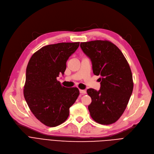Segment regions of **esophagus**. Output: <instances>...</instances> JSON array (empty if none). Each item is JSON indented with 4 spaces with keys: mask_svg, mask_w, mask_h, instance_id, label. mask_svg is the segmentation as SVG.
Returning <instances> with one entry per match:
<instances>
[{
    "mask_svg": "<svg viewBox=\"0 0 154 154\" xmlns=\"http://www.w3.org/2000/svg\"><path fill=\"white\" fill-rule=\"evenodd\" d=\"M79 91H80V93L81 94H86V91H85V90H79Z\"/></svg>",
    "mask_w": 154,
    "mask_h": 154,
    "instance_id": "1",
    "label": "esophagus"
}]
</instances>
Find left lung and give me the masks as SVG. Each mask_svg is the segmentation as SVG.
<instances>
[{
  "label": "left lung",
  "instance_id": "obj_1",
  "mask_svg": "<svg viewBox=\"0 0 154 154\" xmlns=\"http://www.w3.org/2000/svg\"><path fill=\"white\" fill-rule=\"evenodd\" d=\"M83 52L92 62L94 74L100 75V88H88L92 102L88 109L96 122H116L125 110L133 91L132 72L122 52L108 40L81 42Z\"/></svg>",
  "mask_w": 154,
  "mask_h": 154
}]
</instances>
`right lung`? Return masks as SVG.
Listing matches in <instances>:
<instances>
[{
    "label": "right lung",
    "mask_w": 154,
    "mask_h": 154,
    "mask_svg": "<svg viewBox=\"0 0 154 154\" xmlns=\"http://www.w3.org/2000/svg\"><path fill=\"white\" fill-rule=\"evenodd\" d=\"M80 42H62L42 47L31 57L26 69L23 95L34 116L48 127L66 121L79 95L77 87H65L57 80Z\"/></svg>",
    "instance_id": "1"
}]
</instances>
